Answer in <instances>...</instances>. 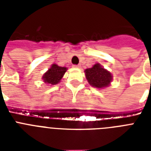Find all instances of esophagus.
<instances>
[{
  "label": "esophagus",
  "mask_w": 151,
  "mask_h": 151,
  "mask_svg": "<svg viewBox=\"0 0 151 151\" xmlns=\"http://www.w3.org/2000/svg\"><path fill=\"white\" fill-rule=\"evenodd\" d=\"M73 67H74V68H79L80 65H73Z\"/></svg>",
  "instance_id": "34e87169"
}]
</instances>
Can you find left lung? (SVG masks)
Segmentation results:
<instances>
[{"mask_svg": "<svg viewBox=\"0 0 151 151\" xmlns=\"http://www.w3.org/2000/svg\"><path fill=\"white\" fill-rule=\"evenodd\" d=\"M85 72L88 83L98 88L106 87L112 81L111 73L103 68L99 63L95 64L92 68L86 69Z\"/></svg>", "mask_w": 151, "mask_h": 151, "instance_id": "obj_1", "label": "left lung"}]
</instances>
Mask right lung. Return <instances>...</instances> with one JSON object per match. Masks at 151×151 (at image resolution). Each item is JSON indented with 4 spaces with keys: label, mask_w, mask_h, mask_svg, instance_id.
<instances>
[{
    "label": "right lung",
    "mask_w": 151,
    "mask_h": 151,
    "mask_svg": "<svg viewBox=\"0 0 151 151\" xmlns=\"http://www.w3.org/2000/svg\"><path fill=\"white\" fill-rule=\"evenodd\" d=\"M66 71V67H62L57 66L56 64H53L52 67L44 74V81L52 85H56L60 81Z\"/></svg>",
    "instance_id": "obj_1"
}]
</instances>
